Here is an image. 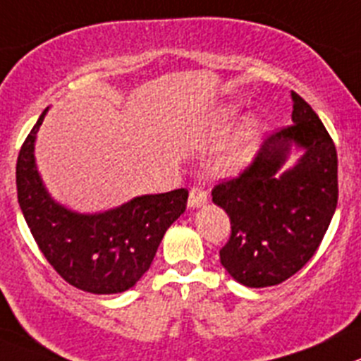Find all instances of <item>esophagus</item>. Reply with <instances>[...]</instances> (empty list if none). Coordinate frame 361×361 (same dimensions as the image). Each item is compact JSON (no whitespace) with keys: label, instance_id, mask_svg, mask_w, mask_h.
Returning a JSON list of instances; mask_svg holds the SVG:
<instances>
[{"label":"esophagus","instance_id":"1","mask_svg":"<svg viewBox=\"0 0 361 361\" xmlns=\"http://www.w3.org/2000/svg\"><path fill=\"white\" fill-rule=\"evenodd\" d=\"M208 201V194L203 187H192L190 194H188V207L200 208L204 207Z\"/></svg>","mask_w":361,"mask_h":361}]
</instances>
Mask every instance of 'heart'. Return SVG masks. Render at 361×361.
Returning a JSON list of instances; mask_svg holds the SVG:
<instances>
[{"label": "heart", "instance_id": "obj_1", "mask_svg": "<svg viewBox=\"0 0 361 361\" xmlns=\"http://www.w3.org/2000/svg\"><path fill=\"white\" fill-rule=\"evenodd\" d=\"M231 117H233V110H226L221 116V119L230 121ZM262 131H264L262 121L255 116L247 117L217 153L215 169L222 171V173H231V171H237L238 167H242L257 149L262 139Z\"/></svg>", "mask_w": 361, "mask_h": 361}]
</instances>
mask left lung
Here are the masks:
<instances>
[{"label": "left lung", "instance_id": "8db88e82", "mask_svg": "<svg viewBox=\"0 0 361 361\" xmlns=\"http://www.w3.org/2000/svg\"><path fill=\"white\" fill-rule=\"evenodd\" d=\"M290 126L265 137L238 176L217 183L212 201L230 215L231 235L219 251L235 281L262 288L279 285L315 255L338 201L335 142L319 116L292 92ZM305 154L279 175L292 147Z\"/></svg>", "mask_w": 361, "mask_h": 361}]
</instances>
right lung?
Here are the masks:
<instances>
[{
    "instance_id": "right-lung-1",
    "label": "right lung",
    "mask_w": 361,
    "mask_h": 361,
    "mask_svg": "<svg viewBox=\"0 0 361 361\" xmlns=\"http://www.w3.org/2000/svg\"><path fill=\"white\" fill-rule=\"evenodd\" d=\"M46 110L23 142L16 165L18 200L37 245L69 285L90 294L128 290L149 269L167 228L187 208L176 188L128 201L104 214L83 215L55 203L35 167L33 144Z\"/></svg>"
}]
</instances>
